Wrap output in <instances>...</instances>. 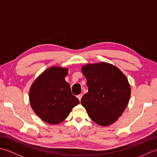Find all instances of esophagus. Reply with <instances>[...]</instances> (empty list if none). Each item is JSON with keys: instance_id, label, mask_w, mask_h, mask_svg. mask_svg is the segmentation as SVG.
I'll return each mask as SVG.
<instances>
[{"instance_id": "34e87169", "label": "esophagus", "mask_w": 157, "mask_h": 157, "mask_svg": "<svg viewBox=\"0 0 157 157\" xmlns=\"http://www.w3.org/2000/svg\"><path fill=\"white\" fill-rule=\"evenodd\" d=\"M82 97V94H79V95L78 96V99L79 100V101H81Z\"/></svg>"}]
</instances>
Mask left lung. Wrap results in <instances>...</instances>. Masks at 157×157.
Returning a JSON list of instances; mask_svg holds the SVG:
<instances>
[{
	"mask_svg": "<svg viewBox=\"0 0 157 157\" xmlns=\"http://www.w3.org/2000/svg\"><path fill=\"white\" fill-rule=\"evenodd\" d=\"M88 92L81 99L88 116L102 126L116 121L124 111L131 94L125 75L107 63L86 65L82 68Z\"/></svg>",
	"mask_w": 157,
	"mask_h": 157,
	"instance_id": "obj_1",
	"label": "left lung"
}]
</instances>
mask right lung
Here are the masks:
<instances>
[{"label":"right lung","mask_w":157,"mask_h":157,"mask_svg":"<svg viewBox=\"0 0 157 157\" xmlns=\"http://www.w3.org/2000/svg\"><path fill=\"white\" fill-rule=\"evenodd\" d=\"M67 73V68L52 67L43 72L29 90L32 109L49 124H58L64 121L72 109L79 103L65 81Z\"/></svg>","instance_id":"obj_1"}]
</instances>
